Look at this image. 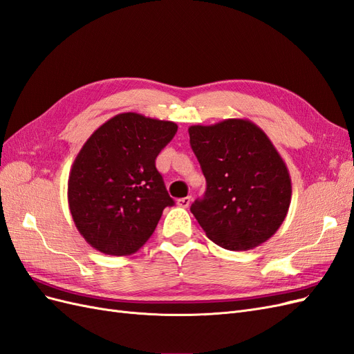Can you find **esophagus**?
<instances>
[{
  "label": "esophagus",
  "mask_w": 354,
  "mask_h": 354,
  "mask_svg": "<svg viewBox=\"0 0 354 354\" xmlns=\"http://www.w3.org/2000/svg\"><path fill=\"white\" fill-rule=\"evenodd\" d=\"M192 202V196H186V198H180L177 199V205L181 208H187Z\"/></svg>",
  "instance_id": "esophagus-1"
}]
</instances>
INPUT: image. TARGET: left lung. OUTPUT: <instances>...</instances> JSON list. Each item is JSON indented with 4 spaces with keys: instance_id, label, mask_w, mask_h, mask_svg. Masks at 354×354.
I'll return each instance as SVG.
<instances>
[{
    "instance_id": "8db88e82",
    "label": "left lung",
    "mask_w": 354,
    "mask_h": 354,
    "mask_svg": "<svg viewBox=\"0 0 354 354\" xmlns=\"http://www.w3.org/2000/svg\"><path fill=\"white\" fill-rule=\"evenodd\" d=\"M207 190L192 203L208 239L224 250L246 251L270 239L283 223L292 186L282 156L250 120L230 118L189 127Z\"/></svg>"
}]
</instances>
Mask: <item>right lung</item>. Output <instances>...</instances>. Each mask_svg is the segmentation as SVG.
Instances as JSON below:
<instances>
[{
    "label": "right lung",
    "instance_id": "right-lung-1",
    "mask_svg": "<svg viewBox=\"0 0 354 354\" xmlns=\"http://www.w3.org/2000/svg\"><path fill=\"white\" fill-rule=\"evenodd\" d=\"M177 124L136 112L115 115L75 158L68 180L72 218L82 238L108 255H131L174 205L155 167Z\"/></svg>",
    "mask_w": 354,
    "mask_h": 354
}]
</instances>
